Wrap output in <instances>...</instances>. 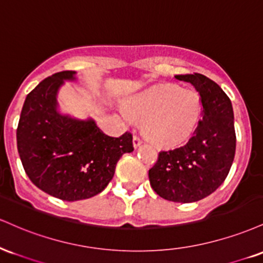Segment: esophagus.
I'll use <instances>...</instances> for the list:
<instances>
[{
  "instance_id": "34e87169",
  "label": "esophagus",
  "mask_w": 263,
  "mask_h": 263,
  "mask_svg": "<svg viewBox=\"0 0 263 263\" xmlns=\"http://www.w3.org/2000/svg\"><path fill=\"white\" fill-rule=\"evenodd\" d=\"M141 143H143V139H141L140 137H139V135L135 134V135H134V138H133V144H134V147L140 146Z\"/></svg>"
}]
</instances>
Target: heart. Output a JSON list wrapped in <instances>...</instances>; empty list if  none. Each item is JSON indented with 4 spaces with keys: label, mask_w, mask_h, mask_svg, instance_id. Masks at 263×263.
Masks as SVG:
<instances>
[{
    "label": "heart",
    "mask_w": 263,
    "mask_h": 263,
    "mask_svg": "<svg viewBox=\"0 0 263 263\" xmlns=\"http://www.w3.org/2000/svg\"><path fill=\"white\" fill-rule=\"evenodd\" d=\"M126 112L133 118L144 120V133L151 141L172 146L194 130L202 113V102L197 92L162 85L133 97Z\"/></svg>",
    "instance_id": "1"
}]
</instances>
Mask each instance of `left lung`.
Segmentation results:
<instances>
[{
	"instance_id": "left-lung-1",
	"label": "left lung",
	"mask_w": 263,
	"mask_h": 263,
	"mask_svg": "<svg viewBox=\"0 0 263 263\" xmlns=\"http://www.w3.org/2000/svg\"><path fill=\"white\" fill-rule=\"evenodd\" d=\"M192 83L202 102V119L186 144L160 151L149 170L153 190L163 199L192 203L214 192L225 181L236 149L234 112L220 86L202 73L176 75Z\"/></svg>"
}]
</instances>
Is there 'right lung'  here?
<instances>
[{"label": "right lung", "mask_w": 263, "mask_h": 263, "mask_svg": "<svg viewBox=\"0 0 263 263\" xmlns=\"http://www.w3.org/2000/svg\"><path fill=\"white\" fill-rule=\"evenodd\" d=\"M75 71L46 77L27 95L17 128V149L29 180L55 198L87 199L113 178L123 154L132 153L133 135L108 137L92 119L76 120L57 110L58 89Z\"/></svg>", "instance_id": "add662e5"}]
</instances>
